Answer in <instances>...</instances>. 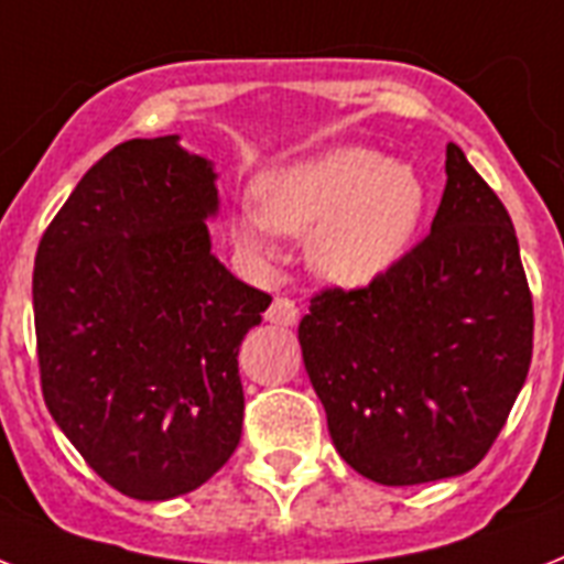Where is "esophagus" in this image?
<instances>
[{"label": "esophagus", "instance_id": "obj_1", "mask_svg": "<svg viewBox=\"0 0 564 564\" xmlns=\"http://www.w3.org/2000/svg\"><path fill=\"white\" fill-rule=\"evenodd\" d=\"M267 322L274 327H295L297 324V306L290 297H274L272 306L267 310Z\"/></svg>", "mask_w": 564, "mask_h": 564}]
</instances>
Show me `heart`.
I'll return each mask as SVG.
<instances>
[{
  "mask_svg": "<svg viewBox=\"0 0 564 564\" xmlns=\"http://www.w3.org/2000/svg\"><path fill=\"white\" fill-rule=\"evenodd\" d=\"M254 203L228 217L242 258L263 263L274 258L278 235L306 237V263L322 281L361 290L409 254L429 191L411 164L347 144L263 171Z\"/></svg>",
  "mask_w": 564,
  "mask_h": 564,
  "instance_id": "1",
  "label": "heart"
}]
</instances>
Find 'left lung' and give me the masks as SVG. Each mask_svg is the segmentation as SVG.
I'll return each instance as SVG.
<instances>
[{"mask_svg":"<svg viewBox=\"0 0 564 564\" xmlns=\"http://www.w3.org/2000/svg\"><path fill=\"white\" fill-rule=\"evenodd\" d=\"M333 446L356 473L457 478L505 429L533 356L519 237L457 144L432 235L365 290H327L297 324Z\"/></svg>","mask_w":564,"mask_h":564,"instance_id":"8db88e82","label":"left lung"}]
</instances>
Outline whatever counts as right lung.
<instances>
[{
  "mask_svg": "<svg viewBox=\"0 0 564 564\" xmlns=\"http://www.w3.org/2000/svg\"><path fill=\"white\" fill-rule=\"evenodd\" d=\"M217 167L178 135L132 139L86 173L34 260L45 405L109 487H203L242 432L237 354L272 304L210 251Z\"/></svg>",
  "mask_w": 564,
  "mask_h": 564,
  "instance_id": "obj_1",
  "label": "right lung"
}]
</instances>
